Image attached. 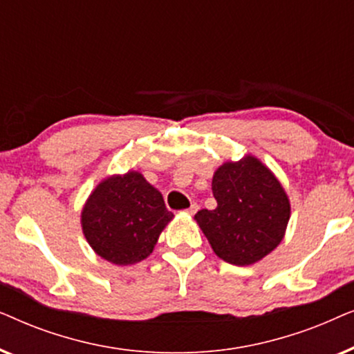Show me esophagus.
I'll return each instance as SVG.
<instances>
[{
	"mask_svg": "<svg viewBox=\"0 0 354 354\" xmlns=\"http://www.w3.org/2000/svg\"><path fill=\"white\" fill-rule=\"evenodd\" d=\"M187 212H188V214H195V212L198 211V205H196V203H192V205H190V207H188V209H185Z\"/></svg>",
	"mask_w": 354,
	"mask_h": 354,
	"instance_id": "esophagus-1",
	"label": "esophagus"
}]
</instances>
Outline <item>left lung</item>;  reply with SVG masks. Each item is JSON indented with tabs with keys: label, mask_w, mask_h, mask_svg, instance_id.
Instances as JSON below:
<instances>
[{
	"label": "left lung",
	"mask_w": 354,
	"mask_h": 354,
	"mask_svg": "<svg viewBox=\"0 0 354 354\" xmlns=\"http://www.w3.org/2000/svg\"><path fill=\"white\" fill-rule=\"evenodd\" d=\"M217 207L195 214L214 253L225 263L248 266L283 239L290 203L274 174L253 156L225 162L212 177Z\"/></svg>",
	"instance_id": "left-lung-1"
}]
</instances>
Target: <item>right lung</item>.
<instances>
[{
  "label": "right lung",
  "mask_w": 354,
  "mask_h": 354,
  "mask_svg": "<svg viewBox=\"0 0 354 354\" xmlns=\"http://www.w3.org/2000/svg\"><path fill=\"white\" fill-rule=\"evenodd\" d=\"M172 217L161 193L142 174L127 172L95 188L82 211V229L96 254L127 266L151 254Z\"/></svg>",
  "instance_id": "add662e5"
}]
</instances>
